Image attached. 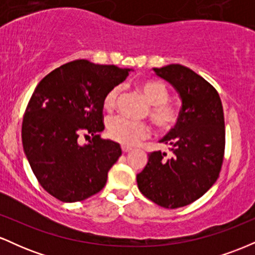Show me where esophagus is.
<instances>
[{
    "instance_id": "esophagus-1",
    "label": "esophagus",
    "mask_w": 255,
    "mask_h": 255,
    "mask_svg": "<svg viewBox=\"0 0 255 255\" xmlns=\"http://www.w3.org/2000/svg\"><path fill=\"white\" fill-rule=\"evenodd\" d=\"M121 150H122V152H124V153H128V152L131 151V148L128 147V146H122Z\"/></svg>"
}]
</instances>
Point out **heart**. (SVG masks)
I'll use <instances>...</instances> for the list:
<instances>
[{
	"label": "heart",
	"instance_id": "b5f03b06",
	"mask_svg": "<svg viewBox=\"0 0 255 255\" xmlns=\"http://www.w3.org/2000/svg\"><path fill=\"white\" fill-rule=\"evenodd\" d=\"M139 89L151 103L148 114L152 121L162 129L174 127L178 120V110L174 105L166 103L169 101L168 87L160 81L148 80L140 84ZM120 95H121V86L116 85L111 87L104 96V109H114ZM107 128L111 139L125 146L136 145L150 134V127L146 122L131 121L124 116H114L108 120Z\"/></svg>",
	"mask_w": 255,
	"mask_h": 255
}]
</instances>
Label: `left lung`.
Listing matches in <instances>:
<instances>
[{
	"label": "left lung",
	"mask_w": 255,
	"mask_h": 255,
	"mask_svg": "<svg viewBox=\"0 0 255 255\" xmlns=\"http://www.w3.org/2000/svg\"><path fill=\"white\" fill-rule=\"evenodd\" d=\"M177 91L182 108L175 127L159 142L170 156L154 151L136 175L139 191L154 204L177 209L198 200L217 181L223 164V105L211 84L181 64L153 68Z\"/></svg>",
	"instance_id": "obj_1"
}]
</instances>
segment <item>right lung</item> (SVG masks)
<instances>
[{
	"label": "right lung",
	"instance_id": "obj_1",
	"mask_svg": "<svg viewBox=\"0 0 255 255\" xmlns=\"http://www.w3.org/2000/svg\"><path fill=\"white\" fill-rule=\"evenodd\" d=\"M130 71L77 60L37 85L22 120V146L38 182L52 197L75 203L103 189L122 153L118 142L99 135L103 99ZM90 136L89 144L80 145Z\"/></svg>",
	"mask_w": 255,
	"mask_h": 255
}]
</instances>
